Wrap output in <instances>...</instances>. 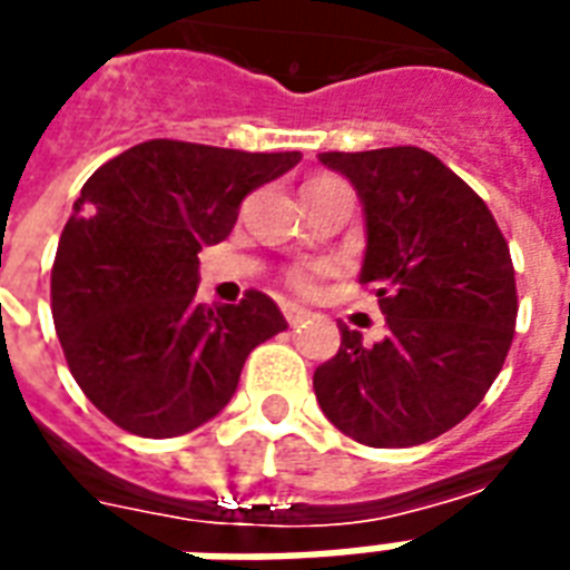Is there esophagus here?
I'll use <instances>...</instances> for the list:
<instances>
[{
    "label": "esophagus",
    "mask_w": 570,
    "mask_h": 570,
    "mask_svg": "<svg viewBox=\"0 0 570 570\" xmlns=\"http://www.w3.org/2000/svg\"><path fill=\"white\" fill-rule=\"evenodd\" d=\"M284 317L289 326H296V323H302L305 317H311V311L302 305H284Z\"/></svg>",
    "instance_id": "obj_1"
}]
</instances>
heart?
I'll return each mask as SVG.
<instances>
[{"label":"heart","mask_w":570,"mask_h":570,"mask_svg":"<svg viewBox=\"0 0 570 570\" xmlns=\"http://www.w3.org/2000/svg\"><path fill=\"white\" fill-rule=\"evenodd\" d=\"M328 180H335V178H328V175H320V178L307 180L305 187H317V184H328ZM289 284L296 286V289H307V286H311V272H305V268H296V272L289 274Z\"/></svg>","instance_id":"b5f03b06"}]
</instances>
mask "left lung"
Wrapping results in <instances>:
<instances>
[{"mask_svg":"<svg viewBox=\"0 0 570 570\" xmlns=\"http://www.w3.org/2000/svg\"><path fill=\"white\" fill-rule=\"evenodd\" d=\"M360 193L365 259L386 338L341 347L314 371L328 423L368 446H416L462 423L499 377L517 281L499 223L456 171L420 147L320 154Z\"/></svg>","mask_w":570,"mask_h":570,"instance_id":"obj_1","label":"left lung"}]
</instances>
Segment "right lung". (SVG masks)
I'll list each match as a JSON object with an SVG mask.
<instances>
[{
  "label": "right lung",
  "instance_id": "1",
  "mask_svg": "<svg viewBox=\"0 0 570 570\" xmlns=\"http://www.w3.org/2000/svg\"><path fill=\"white\" fill-rule=\"evenodd\" d=\"M302 154L154 138L96 168L60 235L50 311L71 377L111 423L187 435L235 395L253 347L284 332L272 298L199 305V250L220 244L247 193Z\"/></svg>",
  "mask_w": 570,
  "mask_h": 570
}]
</instances>
